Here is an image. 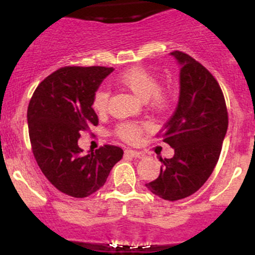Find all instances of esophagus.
Wrapping results in <instances>:
<instances>
[{
	"mask_svg": "<svg viewBox=\"0 0 255 255\" xmlns=\"http://www.w3.org/2000/svg\"><path fill=\"white\" fill-rule=\"evenodd\" d=\"M125 154H126V156H129L131 158H139V159H140V158H144V156H145L142 152L134 151V150H126Z\"/></svg>",
	"mask_w": 255,
	"mask_h": 255,
	"instance_id": "34e87169",
	"label": "esophagus"
}]
</instances>
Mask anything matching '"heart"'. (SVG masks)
<instances>
[{"label": "heart", "instance_id": "1", "mask_svg": "<svg viewBox=\"0 0 255 255\" xmlns=\"http://www.w3.org/2000/svg\"><path fill=\"white\" fill-rule=\"evenodd\" d=\"M116 84L129 91L134 97L142 102H147L153 109L164 110L169 104V95L160 90L158 79L144 68L134 67L127 69L116 78ZM109 92L99 89L93 96L92 108L97 114H103L107 109ZM147 126L140 124H122L116 129L118 135L128 142H134L139 139Z\"/></svg>", "mask_w": 255, "mask_h": 255}]
</instances>
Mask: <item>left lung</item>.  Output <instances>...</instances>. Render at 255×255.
I'll use <instances>...</instances> for the list:
<instances>
[{"label": "left lung", "instance_id": "8db88e82", "mask_svg": "<svg viewBox=\"0 0 255 255\" xmlns=\"http://www.w3.org/2000/svg\"><path fill=\"white\" fill-rule=\"evenodd\" d=\"M180 64V96L175 113L162 130L174 157L160 159V174L146 183L164 200L192 195L206 182L218 162L228 129V111L212 74L189 55L171 52Z\"/></svg>", "mask_w": 255, "mask_h": 255}]
</instances>
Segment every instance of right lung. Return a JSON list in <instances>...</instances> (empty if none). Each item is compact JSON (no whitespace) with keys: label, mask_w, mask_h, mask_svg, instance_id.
I'll use <instances>...</instances> for the list:
<instances>
[{"label":"right lung","mask_w":255,"mask_h":255,"mask_svg":"<svg viewBox=\"0 0 255 255\" xmlns=\"http://www.w3.org/2000/svg\"><path fill=\"white\" fill-rule=\"evenodd\" d=\"M113 67H63L38 85L27 109L34 158L45 177L64 194L85 198L104 186L122 148L105 145L83 153L80 131L98 125L93 96Z\"/></svg>","instance_id":"1"}]
</instances>
